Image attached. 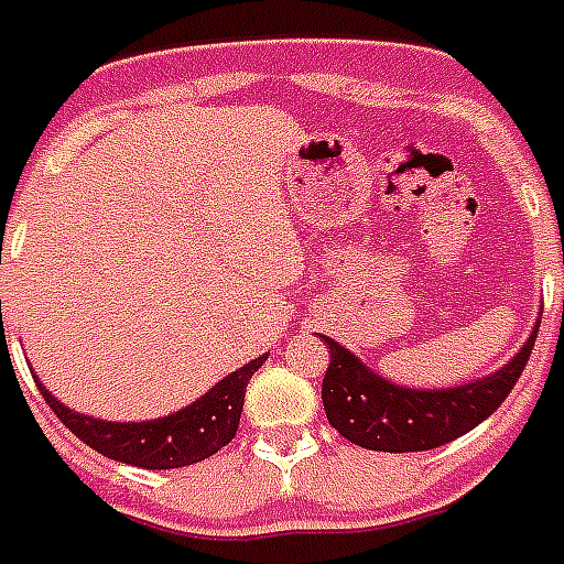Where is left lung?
<instances>
[{
	"mask_svg": "<svg viewBox=\"0 0 564 564\" xmlns=\"http://www.w3.org/2000/svg\"><path fill=\"white\" fill-rule=\"evenodd\" d=\"M539 318L528 341L505 368L487 377L466 379L448 388L397 386L379 370L368 368L336 338L329 345V365L322 382V400L329 425L345 441L370 452H429L473 432L507 400L528 365L539 336Z\"/></svg>",
	"mask_w": 564,
	"mask_h": 564,
	"instance_id": "left-lung-1",
	"label": "left lung"
}]
</instances>
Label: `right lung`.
Wrapping results in <instances>:
<instances>
[{
	"label": "right lung",
	"mask_w": 564,
	"mask_h": 564,
	"mask_svg": "<svg viewBox=\"0 0 564 564\" xmlns=\"http://www.w3.org/2000/svg\"><path fill=\"white\" fill-rule=\"evenodd\" d=\"M267 359L269 354H263L249 365L231 370L226 379H219L217 386L208 388L185 409L141 423H118V420L112 423V420L80 414L68 409L66 402H59L40 379L36 388L68 432L77 434V441H84L100 455L141 469H178V466L199 464L231 443L240 425L246 386Z\"/></svg>",
	"instance_id": "obj_1"
}]
</instances>
